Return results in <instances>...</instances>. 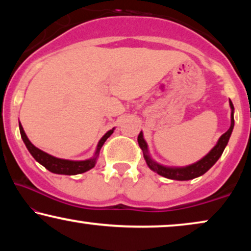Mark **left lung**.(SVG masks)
<instances>
[{
    "label": "left lung",
    "mask_w": 251,
    "mask_h": 251,
    "mask_svg": "<svg viewBox=\"0 0 251 251\" xmlns=\"http://www.w3.org/2000/svg\"><path fill=\"white\" fill-rule=\"evenodd\" d=\"M229 106H231V109H232L231 126H229V129L224 133V135L221 136V138L218 139L216 146L207 154V155L202 157V159L200 161H198V162L191 164V166L183 167V168H170V167L161 166V164L156 163L155 161L152 160V157L150 156L149 149H147V144L143 137V132L140 131V133L138 135V139L137 140H138L139 147L142 149L144 153V159H145L147 166L150 167V169L155 171V173L159 174L160 176H163L166 178H169V179H175V180H190L199 176H202V175L207 173V171L210 169L216 162H217V160L221 157L223 152H224L225 147L227 145L228 139L229 137H231V133L233 131V126H234V116H233V113H234V106H233L231 100H229Z\"/></svg>",
    "instance_id": "left-lung-1"
}]
</instances>
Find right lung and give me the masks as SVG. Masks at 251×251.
Here are the masks:
<instances>
[{
  "mask_svg": "<svg viewBox=\"0 0 251 251\" xmlns=\"http://www.w3.org/2000/svg\"><path fill=\"white\" fill-rule=\"evenodd\" d=\"M19 130H20V135H22V138L25 143V145L27 147V150L29 151V153L32 154V156L35 159L37 162L42 164V166L48 169L51 173L53 174H58V175H77V174H83L85 171L92 169L95 167L96 161H97V156L99 155V151H100L101 146L104 145V143L106 142V139L108 138L109 136L112 135L113 131H114V128L112 130H109L102 136V138L99 140L98 145H97V150H96L95 156L91 157L89 160H84V161H71V160H64V159H58V157H54L50 154H48L43 151H41L40 149H37L33 145L32 143L29 142V139L27 138L25 131H24L23 126L19 123Z\"/></svg>",
  "mask_w": 251,
  "mask_h": 251,
  "instance_id": "add662e5",
  "label": "right lung"
}]
</instances>
